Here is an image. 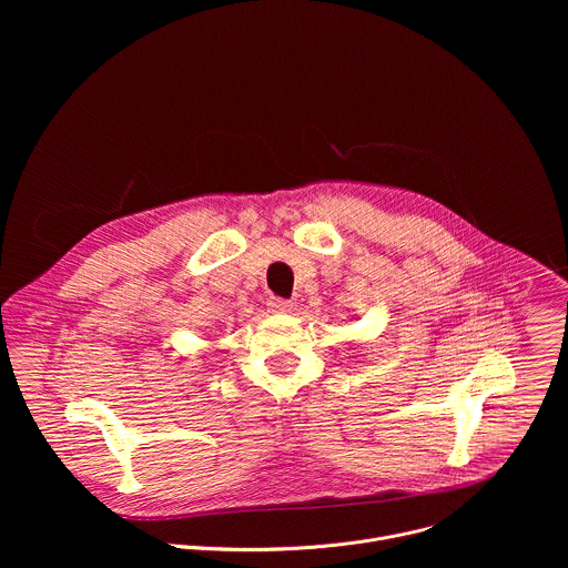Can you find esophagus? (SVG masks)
<instances>
[{"label":"esophagus","instance_id":"34e87169","mask_svg":"<svg viewBox=\"0 0 568 568\" xmlns=\"http://www.w3.org/2000/svg\"><path fill=\"white\" fill-rule=\"evenodd\" d=\"M267 305H270L272 312H290V310H292V301L281 298V296H270V298H267Z\"/></svg>","mask_w":568,"mask_h":568}]
</instances>
